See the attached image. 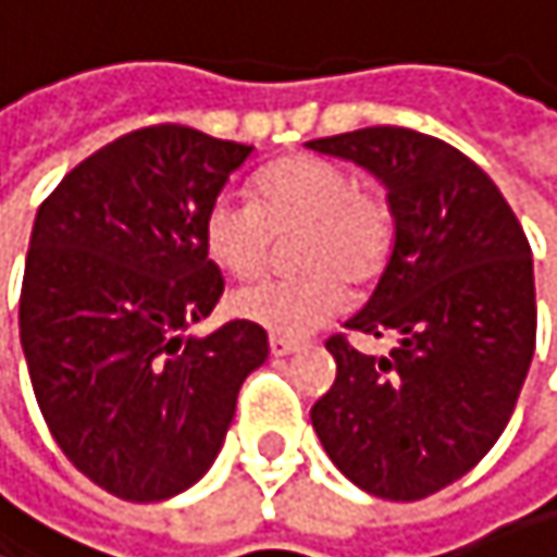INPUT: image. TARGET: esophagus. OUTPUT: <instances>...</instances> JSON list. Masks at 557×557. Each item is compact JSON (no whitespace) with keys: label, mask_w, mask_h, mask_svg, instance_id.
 <instances>
[{"label":"esophagus","mask_w":557,"mask_h":557,"mask_svg":"<svg viewBox=\"0 0 557 557\" xmlns=\"http://www.w3.org/2000/svg\"><path fill=\"white\" fill-rule=\"evenodd\" d=\"M304 349V343H297V339H287V336H270V352L281 359V356H294V352H300Z\"/></svg>","instance_id":"esophagus-1"}]
</instances>
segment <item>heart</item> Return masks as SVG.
<instances>
[{
	"label": "heart",
	"instance_id": "b5f03b06",
	"mask_svg": "<svg viewBox=\"0 0 557 557\" xmlns=\"http://www.w3.org/2000/svg\"><path fill=\"white\" fill-rule=\"evenodd\" d=\"M304 227L300 276H263L231 294V313L273 333L310 336L346 307V287L366 284L385 267L395 240L388 198L323 156H287L253 182V201L218 195L201 218L205 253L231 276L267 263L273 234Z\"/></svg>",
	"mask_w": 557,
	"mask_h": 557
}]
</instances>
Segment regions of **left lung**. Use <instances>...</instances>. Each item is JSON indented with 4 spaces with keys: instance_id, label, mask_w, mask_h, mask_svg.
<instances>
[{
    "instance_id": "8db88e82",
    "label": "left lung",
    "mask_w": 557,
    "mask_h": 557,
    "mask_svg": "<svg viewBox=\"0 0 557 557\" xmlns=\"http://www.w3.org/2000/svg\"><path fill=\"white\" fill-rule=\"evenodd\" d=\"M307 146L388 191L395 247L346 330L398 339L382 359L326 343L336 382L313 431L359 490L414 503L470 473L516 411L535 352L532 247L496 182L437 136L369 126Z\"/></svg>"
}]
</instances>
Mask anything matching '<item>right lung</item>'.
Instances as JSON below:
<instances>
[{
    "mask_svg": "<svg viewBox=\"0 0 557 557\" xmlns=\"http://www.w3.org/2000/svg\"><path fill=\"white\" fill-rule=\"evenodd\" d=\"M253 146L191 126L133 129L41 201L18 336L41 418L100 490L159 503L214 463L267 333L231 320L185 336L224 294L201 218Z\"/></svg>",
    "mask_w": 557,
    "mask_h": 557,
    "instance_id": "right-lung-1",
    "label": "right lung"
}]
</instances>
